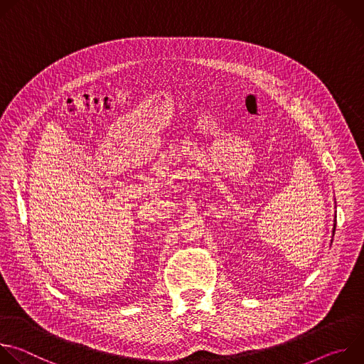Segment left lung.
I'll list each match as a JSON object with an SVG mask.
<instances>
[{"instance_id":"1","label":"left lung","mask_w":364,"mask_h":364,"mask_svg":"<svg viewBox=\"0 0 364 364\" xmlns=\"http://www.w3.org/2000/svg\"><path fill=\"white\" fill-rule=\"evenodd\" d=\"M334 230H336V225H334ZM334 230H333V235H334Z\"/></svg>"}]
</instances>
